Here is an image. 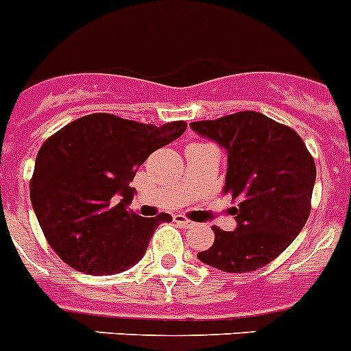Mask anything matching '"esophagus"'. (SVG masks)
Returning <instances> with one entry per match:
<instances>
[{"label": "esophagus", "instance_id": "34e87169", "mask_svg": "<svg viewBox=\"0 0 351 351\" xmlns=\"http://www.w3.org/2000/svg\"><path fill=\"white\" fill-rule=\"evenodd\" d=\"M173 221H176V223H181L182 227H197L195 221L188 220V218L182 217V215H176V217H173Z\"/></svg>", "mask_w": 351, "mask_h": 351}]
</instances>
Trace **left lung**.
<instances>
[{
  "instance_id": "8db88e82",
  "label": "left lung",
  "mask_w": 351,
  "mask_h": 351,
  "mask_svg": "<svg viewBox=\"0 0 351 351\" xmlns=\"http://www.w3.org/2000/svg\"><path fill=\"white\" fill-rule=\"evenodd\" d=\"M191 130L227 151L223 193L238 227L215 230V243L199 252L206 265L247 274L271 263L300 234L311 213L316 165L300 134L259 112H238L191 122Z\"/></svg>"
}]
</instances>
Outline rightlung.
Instances as JSON below:
<instances>
[{
	"instance_id": "obj_1",
	"label": "right lung",
	"mask_w": 351,
	"mask_h": 351,
	"mask_svg": "<svg viewBox=\"0 0 351 351\" xmlns=\"http://www.w3.org/2000/svg\"><path fill=\"white\" fill-rule=\"evenodd\" d=\"M186 122L163 125L92 113L42 143L29 199L49 247L86 275L121 274L145 256L156 227L172 217L143 218L130 209L140 165L179 138Z\"/></svg>"
}]
</instances>
